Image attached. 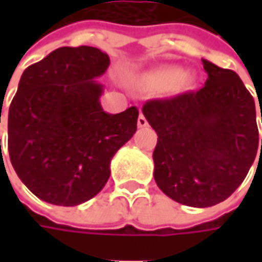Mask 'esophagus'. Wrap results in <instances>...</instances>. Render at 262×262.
Wrapping results in <instances>:
<instances>
[{
  "instance_id": "34e87169",
  "label": "esophagus",
  "mask_w": 262,
  "mask_h": 262,
  "mask_svg": "<svg viewBox=\"0 0 262 262\" xmlns=\"http://www.w3.org/2000/svg\"><path fill=\"white\" fill-rule=\"evenodd\" d=\"M137 124H138V126H140V128H144V126L148 125V122H147V119L144 118V115H143V114H140Z\"/></svg>"
}]
</instances>
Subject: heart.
<instances>
[{
    "instance_id": "heart-1",
    "label": "heart",
    "mask_w": 262,
    "mask_h": 262,
    "mask_svg": "<svg viewBox=\"0 0 262 262\" xmlns=\"http://www.w3.org/2000/svg\"><path fill=\"white\" fill-rule=\"evenodd\" d=\"M176 76H178V71H166V73H165V74H163L162 77L169 80V78H175Z\"/></svg>"
}]
</instances>
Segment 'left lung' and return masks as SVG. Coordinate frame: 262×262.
Wrapping results in <instances>:
<instances>
[{"label": "left lung", "instance_id": "1", "mask_svg": "<svg viewBox=\"0 0 262 262\" xmlns=\"http://www.w3.org/2000/svg\"><path fill=\"white\" fill-rule=\"evenodd\" d=\"M203 66L207 80L198 92L143 106L157 133V186L176 203L198 208L216 206L236 191L259 146L255 102L242 80L207 59Z\"/></svg>", "mask_w": 262, "mask_h": 262}]
</instances>
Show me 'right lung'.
Segmentation results:
<instances>
[{"instance_id":"obj_1","label":"right lung","mask_w":262,"mask_h":262,"mask_svg":"<svg viewBox=\"0 0 262 262\" xmlns=\"http://www.w3.org/2000/svg\"><path fill=\"white\" fill-rule=\"evenodd\" d=\"M109 64L97 48L64 46L21 74L8 111V153L21 182L49 204L73 207L97 195L112 157L137 131L136 106L114 115L100 105L96 78Z\"/></svg>"}]
</instances>
